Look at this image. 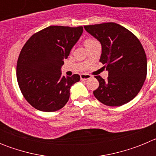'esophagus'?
Instances as JSON below:
<instances>
[{"label": "esophagus", "instance_id": "obj_1", "mask_svg": "<svg viewBox=\"0 0 156 156\" xmlns=\"http://www.w3.org/2000/svg\"><path fill=\"white\" fill-rule=\"evenodd\" d=\"M90 77H91V76L89 75V74H86V73L80 74V79L82 80H85L90 79Z\"/></svg>", "mask_w": 156, "mask_h": 156}]
</instances>
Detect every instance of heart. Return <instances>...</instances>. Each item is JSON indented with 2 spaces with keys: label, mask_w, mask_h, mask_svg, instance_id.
<instances>
[{
  "label": "heart",
  "mask_w": 156,
  "mask_h": 156,
  "mask_svg": "<svg viewBox=\"0 0 156 156\" xmlns=\"http://www.w3.org/2000/svg\"><path fill=\"white\" fill-rule=\"evenodd\" d=\"M96 42H98V41L96 39H94V38H93V37H88V38H87V39L85 40L84 44L86 47H88V46H90V45L93 44H94V43Z\"/></svg>",
  "instance_id": "heart-1"
}]
</instances>
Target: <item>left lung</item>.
Wrapping results in <instances>:
<instances>
[{"mask_svg": "<svg viewBox=\"0 0 156 156\" xmlns=\"http://www.w3.org/2000/svg\"><path fill=\"white\" fill-rule=\"evenodd\" d=\"M101 44L100 62L108 71L105 80L95 76L99 87L94 95L102 104L121 106L134 98L147 76V58L140 41L131 32L115 23L84 26Z\"/></svg>", "mask_w": 156, "mask_h": 156, "instance_id": "left-lung-1", "label": "left lung"}]
</instances>
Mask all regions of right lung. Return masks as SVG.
Here are the masks:
<instances>
[{
  "label": "right lung",
  "instance_id": "1",
  "mask_svg": "<svg viewBox=\"0 0 156 156\" xmlns=\"http://www.w3.org/2000/svg\"><path fill=\"white\" fill-rule=\"evenodd\" d=\"M83 30L50 26L32 35L22 48L16 67L18 84L36 109L55 112L68 102L70 87L80 76H62L60 69Z\"/></svg>",
  "mask_w": 156,
  "mask_h": 156
}]
</instances>
